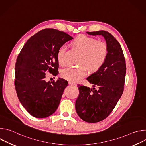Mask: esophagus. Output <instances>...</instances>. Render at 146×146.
Instances as JSON below:
<instances>
[{"label":"esophagus","instance_id":"esophagus-1","mask_svg":"<svg viewBox=\"0 0 146 146\" xmlns=\"http://www.w3.org/2000/svg\"><path fill=\"white\" fill-rule=\"evenodd\" d=\"M69 84L70 85V86H74V85H76V83L73 82V81H69Z\"/></svg>","mask_w":146,"mask_h":146}]
</instances>
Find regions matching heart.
<instances>
[{
    "mask_svg": "<svg viewBox=\"0 0 146 146\" xmlns=\"http://www.w3.org/2000/svg\"><path fill=\"white\" fill-rule=\"evenodd\" d=\"M72 44L81 53L80 64L86 66L91 72H95L100 68L107 58L108 50L106 45L103 42L86 35H80L74 38ZM66 47L62 45L57 51V59L60 65L65 62ZM81 66L78 68H66L61 70L60 76L66 80L77 82L84 77L87 73V68Z\"/></svg>",
    "mask_w": 146,
    "mask_h": 146,
    "instance_id": "b5f03b06",
    "label": "heart"
}]
</instances>
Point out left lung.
Returning a JSON list of instances; mask_svg holds the SVG:
<instances>
[{
    "instance_id": "1",
    "label": "left lung",
    "mask_w": 146,
    "mask_h": 146,
    "mask_svg": "<svg viewBox=\"0 0 146 146\" xmlns=\"http://www.w3.org/2000/svg\"><path fill=\"white\" fill-rule=\"evenodd\" d=\"M87 33L102 35L108 50L103 66L87 78L93 87H98V90L77 86L79 95L75 104L76 112L83 121L95 123L109 116L117 105L123 91L127 69L121 46L111 33L105 31Z\"/></svg>"
}]
</instances>
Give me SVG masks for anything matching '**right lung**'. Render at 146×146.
Instances as JSON below:
<instances>
[{
  "label": "right lung",
  "mask_w": 146,
  "mask_h": 146,
  "mask_svg": "<svg viewBox=\"0 0 146 146\" xmlns=\"http://www.w3.org/2000/svg\"><path fill=\"white\" fill-rule=\"evenodd\" d=\"M73 38L66 33L47 28L32 36L19 54L15 64V87L18 99L33 117L46 118L57 109L68 82L45 80L46 71L58 74L57 51Z\"/></svg>",
  "instance_id": "right-lung-1"
}]
</instances>
